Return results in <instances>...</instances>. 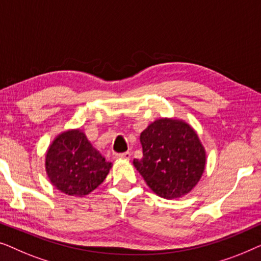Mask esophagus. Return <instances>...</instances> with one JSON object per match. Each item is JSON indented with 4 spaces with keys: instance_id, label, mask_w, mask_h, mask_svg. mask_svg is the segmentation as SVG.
<instances>
[{
    "instance_id": "esophagus-1",
    "label": "esophagus",
    "mask_w": 261,
    "mask_h": 261,
    "mask_svg": "<svg viewBox=\"0 0 261 261\" xmlns=\"http://www.w3.org/2000/svg\"><path fill=\"white\" fill-rule=\"evenodd\" d=\"M114 158H115V159H129L130 158V153L129 152L115 153V154H114Z\"/></svg>"
}]
</instances>
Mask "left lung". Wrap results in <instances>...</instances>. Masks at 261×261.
Wrapping results in <instances>:
<instances>
[{
    "instance_id": "1",
    "label": "left lung",
    "mask_w": 261,
    "mask_h": 261,
    "mask_svg": "<svg viewBox=\"0 0 261 261\" xmlns=\"http://www.w3.org/2000/svg\"><path fill=\"white\" fill-rule=\"evenodd\" d=\"M142 158L134 166L153 192L171 199L181 197L201 179L205 151L196 132L179 120L160 119L140 135Z\"/></svg>"
}]
</instances>
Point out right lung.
Segmentation results:
<instances>
[{
  "label": "right lung",
  "instance_id": "obj_1",
  "mask_svg": "<svg viewBox=\"0 0 261 261\" xmlns=\"http://www.w3.org/2000/svg\"><path fill=\"white\" fill-rule=\"evenodd\" d=\"M45 166L49 180L58 190L84 196L106 179L112 163L106 162L84 133L74 129L64 132L52 142Z\"/></svg>",
  "mask_w": 261,
  "mask_h": 261
}]
</instances>
